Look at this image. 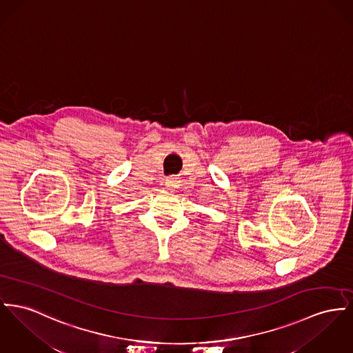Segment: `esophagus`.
<instances>
[{"label": "esophagus", "instance_id": "esophagus-1", "mask_svg": "<svg viewBox=\"0 0 353 353\" xmlns=\"http://www.w3.org/2000/svg\"><path fill=\"white\" fill-rule=\"evenodd\" d=\"M179 178H176V176H167L165 178V186L168 188H176L179 186Z\"/></svg>", "mask_w": 353, "mask_h": 353}]
</instances>
